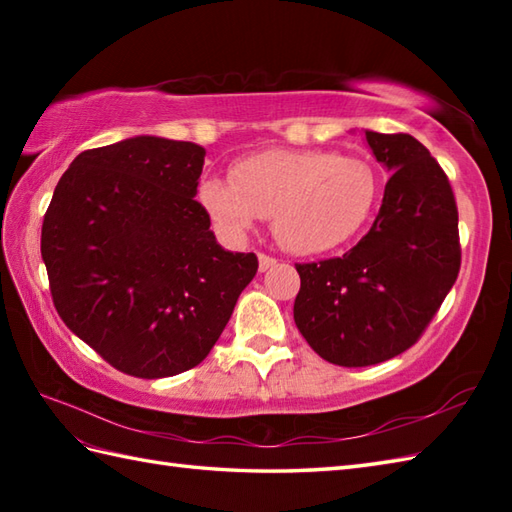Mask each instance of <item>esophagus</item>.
<instances>
[{"instance_id": "esophagus-1", "label": "esophagus", "mask_w": 512, "mask_h": 512, "mask_svg": "<svg viewBox=\"0 0 512 512\" xmlns=\"http://www.w3.org/2000/svg\"><path fill=\"white\" fill-rule=\"evenodd\" d=\"M275 264H277V259H275V257L259 253V273H266V270H268V268H273Z\"/></svg>"}]
</instances>
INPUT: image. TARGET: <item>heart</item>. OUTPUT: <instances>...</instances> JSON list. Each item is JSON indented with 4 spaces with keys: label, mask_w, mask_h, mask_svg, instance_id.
<instances>
[{
    "label": "heart",
    "mask_w": 512,
    "mask_h": 512,
    "mask_svg": "<svg viewBox=\"0 0 512 512\" xmlns=\"http://www.w3.org/2000/svg\"><path fill=\"white\" fill-rule=\"evenodd\" d=\"M231 178L206 176L198 200L209 220L242 237L259 217L273 220L279 246L319 255L363 231L378 202V176L361 158L325 149H270L237 160Z\"/></svg>",
    "instance_id": "obj_1"
}]
</instances>
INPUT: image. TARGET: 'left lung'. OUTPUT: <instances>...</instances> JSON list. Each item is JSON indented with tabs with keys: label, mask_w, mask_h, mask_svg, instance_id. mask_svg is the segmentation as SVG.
Returning a JSON list of instances; mask_svg holds the SVG:
<instances>
[{
	"label": "left lung",
	"mask_w": 512,
	"mask_h": 512,
	"mask_svg": "<svg viewBox=\"0 0 512 512\" xmlns=\"http://www.w3.org/2000/svg\"><path fill=\"white\" fill-rule=\"evenodd\" d=\"M365 140L391 178L369 233L343 257L297 264L295 323L328 363L367 367L416 343L460 273L447 173L409 134Z\"/></svg>",
	"instance_id": "obj_1"
}]
</instances>
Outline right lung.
Here are the masks:
<instances>
[{
  "instance_id": "obj_1",
  "label": "right lung",
  "mask_w": 512,
  "mask_h": 512,
  "mask_svg": "<svg viewBox=\"0 0 512 512\" xmlns=\"http://www.w3.org/2000/svg\"><path fill=\"white\" fill-rule=\"evenodd\" d=\"M204 156L158 136L88 149L43 217L54 308L129 376H176L204 361L257 273L255 253L224 250L193 200Z\"/></svg>"
}]
</instances>
